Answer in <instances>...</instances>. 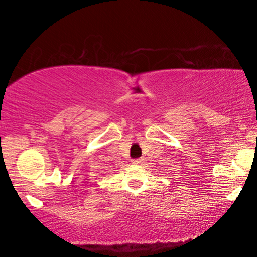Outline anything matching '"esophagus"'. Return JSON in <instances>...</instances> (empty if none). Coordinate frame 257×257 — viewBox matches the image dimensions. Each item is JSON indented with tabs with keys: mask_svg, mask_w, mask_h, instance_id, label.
I'll use <instances>...</instances> for the list:
<instances>
[{
	"mask_svg": "<svg viewBox=\"0 0 257 257\" xmlns=\"http://www.w3.org/2000/svg\"><path fill=\"white\" fill-rule=\"evenodd\" d=\"M132 162L134 163V164H141L142 162H143V159H135V160H133Z\"/></svg>",
	"mask_w": 257,
	"mask_h": 257,
	"instance_id": "obj_1",
	"label": "esophagus"
}]
</instances>
